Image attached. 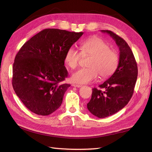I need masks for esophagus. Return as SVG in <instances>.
Masks as SVG:
<instances>
[{"mask_svg": "<svg viewBox=\"0 0 152 152\" xmlns=\"http://www.w3.org/2000/svg\"><path fill=\"white\" fill-rule=\"evenodd\" d=\"M72 86L74 87H77V88H80L82 86V85L80 84H72Z\"/></svg>", "mask_w": 152, "mask_h": 152, "instance_id": "obj_1", "label": "esophagus"}]
</instances>
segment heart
I'll use <instances>...</instances> for the list:
<instances>
[{
	"label": "heart",
	"instance_id": "1",
	"mask_svg": "<svg viewBox=\"0 0 152 152\" xmlns=\"http://www.w3.org/2000/svg\"><path fill=\"white\" fill-rule=\"evenodd\" d=\"M80 48V53L70 48L64 55L65 63L72 69L78 66L81 55L91 56L88 63L89 68H80L72 74L71 80L73 83L87 84L94 80L98 75L100 79H106L115 72L119 65V55L110 49L109 44L104 40L98 37H92L81 42Z\"/></svg>",
	"mask_w": 152,
	"mask_h": 152
}]
</instances>
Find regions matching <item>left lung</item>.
Masks as SVG:
<instances>
[{"label":"left lung","mask_w":152,"mask_h":152,"mask_svg":"<svg viewBox=\"0 0 152 152\" xmlns=\"http://www.w3.org/2000/svg\"><path fill=\"white\" fill-rule=\"evenodd\" d=\"M101 31L112 37L120 51L119 65L115 72L99 85L100 88H104V90L92 89L91 98L87 104V108L91 113L99 118H104L118 112L128 104L134 94L138 69L134 55L127 42L112 31Z\"/></svg>","instance_id":"1"}]
</instances>
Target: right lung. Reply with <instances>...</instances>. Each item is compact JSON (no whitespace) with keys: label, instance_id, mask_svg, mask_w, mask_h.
<instances>
[{"label":"right lung","instance_id":"1","mask_svg":"<svg viewBox=\"0 0 152 152\" xmlns=\"http://www.w3.org/2000/svg\"><path fill=\"white\" fill-rule=\"evenodd\" d=\"M83 32L45 29L26 42L13 66L12 85L24 106L35 114L48 115L61 106L70 86L64 55Z\"/></svg>","mask_w":152,"mask_h":152}]
</instances>
